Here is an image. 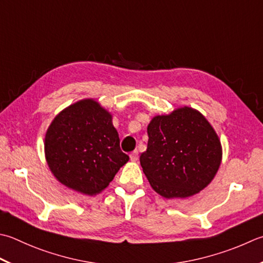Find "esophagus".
<instances>
[{
  "mask_svg": "<svg viewBox=\"0 0 263 263\" xmlns=\"http://www.w3.org/2000/svg\"><path fill=\"white\" fill-rule=\"evenodd\" d=\"M138 157H139L138 151H133V152L130 154V158H131L132 162H137V161H138Z\"/></svg>",
  "mask_w": 263,
  "mask_h": 263,
  "instance_id": "34e87169",
  "label": "esophagus"
}]
</instances>
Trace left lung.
<instances>
[{
    "label": "left lung",
    "mask_w": 263,
    "mask_h": 263,
    "mask_svg": "<svg viewBox=\"0 0 263 263\" xmlns=\"http://www.w3.org/2000/svg\"><path fill=\"white\" fill-rule=\"evenodd\" d=\"M148 146L140 164L149 183L165 198H186L212 181L222 148L212 125L199 111L182 107L155 116L147 127Z\"/></svg>",
    "instance_id": "1"
}]
</instances>
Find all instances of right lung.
Here are the masks:
<instances>
[{
  "label": "right lung",
  "instance_id": "add662e5",
  "mask_svg": "<svg viewBox=\"0 0 263 263\" xmlns=\"http://www.w3.org/2000/svg\"><path fill=\"white\" fill-rule=\"evenodd\" d=\"M44 151L57 180L90 196L107 188L128 161L111 115L93 99L77 101L54 117Z\"/></svg>",
  "mask_w": 263,
  "mask_h": 263
}]
</instances>
